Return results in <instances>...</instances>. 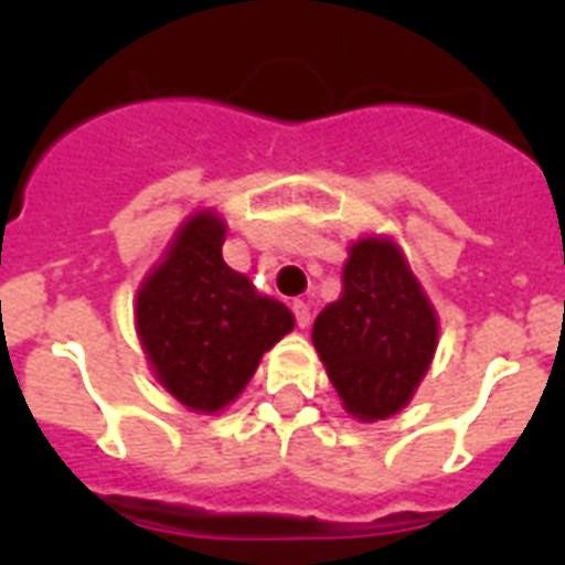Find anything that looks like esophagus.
Returning a JSON list of instances; mask_svg holds the SVG:
<instances>
[{"mask_svg":"<svg viewBox=\"0 0 565 565\" xmlns=\"http://www.w3.org/2000/svg\"><path fill=\"white\" fill-rule=\"evenodd\" d=\"M291 308H294V317H297V326L299 328L311 326V308H308V302L297 299V302H294Z\"/></svg>","mask_w":565,"mask_h":565,"instance_id":"34e87169","label":"esophagus"}]
</instances>
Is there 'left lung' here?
<instances>
[{
    "instance_id": "8db88e82",
    "label": "left lung",
    "mask_w": 565,
    "mask_h": 565,
    "mask_svg": "<svg viewBox=\"0 0 565 565\" xmlns=\"http://www.w3.org/2000/svg\"><path fill=\"white\" fill-rule=\"evenodd\" d=\"M344 288L313 322V348L359 422L407 407L430 371L438 317L407 257L391 237H359L344 263Z\"/></svg>"
}]
</instances>
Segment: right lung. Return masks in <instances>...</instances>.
I'll list each match as a JSON object with an SVG mask.
<instances>
[{"instance_id": "add662e5", "label": "right lung", "mask_w": 565, "mask_h": 565, "mask_svg": "<svg viewBox=\"0 0 565 565\" xmlns=\"http://www.w3.org/2000/svg\"><path fill=\"white\" fill-rule=\"evenodd\" d=\"M226 221L194 212L135 294V331L163 391L194 413H221L246 391L294 313L223 259Z\"/></svg>"}]
</instances>
